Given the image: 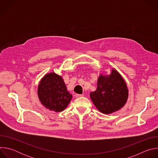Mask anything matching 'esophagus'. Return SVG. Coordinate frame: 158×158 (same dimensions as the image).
Wrapping results in <instances>:
<instances>
[{
  "mask_svg": "<svg viewBox=\"0 0 158 158\" xmlns=\"http://www.w3.org/2000/svg\"><path fill=\"white\" fill-rule=\"evenodd\" d=\"M75 97H76V98H80L82 97V94H76Z\"/></svg>",
  "mask_w": 158,
  "mask_h": 158,
  "instance_id": "34e87169",
  "label": "esophagus"
}]
</instances>
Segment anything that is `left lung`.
Segmentation results:
<instances>
[{"mask_svg":"<svg viewBox=\"0 0 158 158\" xmlns=\"http://www.w3.org/2000/svg\"><path fill=\"white\" fill-rule=\"evenodd\" d=\"M129 90L122 76L112 69L109 75L100 74L97 89L90 93V98L102 113L112 114L121 109L126 103Z\"/></svg>","mask_w":158,"mask_h":158,"instance_id":"1","label":"left lung"}]
</instances>
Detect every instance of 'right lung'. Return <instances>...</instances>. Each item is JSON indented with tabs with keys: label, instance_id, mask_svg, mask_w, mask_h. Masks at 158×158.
<instances>
[{
	"label": "right lung",
	"instance_id": "obj_1",
	"mask_svg": "<svg viewBox=\"0 0 158 158\" xmlns=\"http://www.w3.org/2000/svg\"><path fill=\"white\" fill-rule=\"evenodd\" d=\"M37 95L43 106L56 112L64 110L73 98L62 76L54 72L45 74L40 79Z\"/></svg>",
	"mask_w": 158,
	"mask_h": 158
}]
</instances>
